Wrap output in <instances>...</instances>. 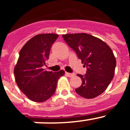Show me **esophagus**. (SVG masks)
I'll return each instance as SVG.
<instances>
[{"label": "esophagus", "instance_id": "1", "mask_svg": "<svg viewBox=\"0 0 130 130\" xmlns=\"http://www.w3.org/2000/svg\"><path fill=\"white\" fill-rule=\"evenodd\" d=\"M66 75H67L68 77H73L75 75V73H68V72H66Z\"/></svg>", "mask_w": 130, "mask_h": 130}]
</instances>
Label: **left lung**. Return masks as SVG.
I'll return each mask as SVG.
<instances>
[{
  "label": "left lung",
  "instance_id": "1",
  "mask_svg": "<svg viewBox=\"0 0 130 130\" xmlns=\"http://www.w3.org/2000/svg\"><path fill=\"white\" fill-rule=\"evenodd\" d=\"M62 37L87 67L85 75L77 74L82 84L75 92L87 99L97 97L106 90L114 77L116 59L113 52L104 41L90 34H68Z\"/></svg>",
  "mask_w": 130,
  "mask_h": 130
}]
</instances>
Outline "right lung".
Here are the masks:
<instances>
[{"label":"right lung","instance_id":"add662e5","mask_svg":"<svg viewBox=\"0 0 130 130\" xmlns=\"http://www.w3.org/2000/svg\"><path fill=\"white\" fill-rule=\"evenodd\" d=\"M58 34H40L28 40L19 51L14 75L17 85L33 102H43L54 94L64 70L47 72L44 69L53 43Z\"/></svg>","mask_w":130,"mask_h":130}]
</instances>
